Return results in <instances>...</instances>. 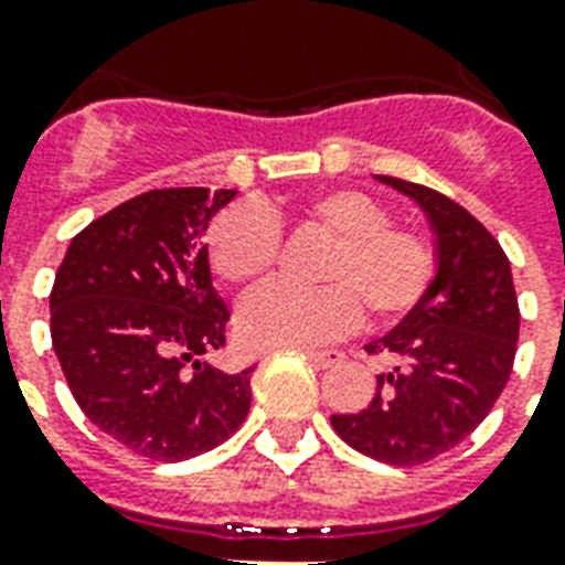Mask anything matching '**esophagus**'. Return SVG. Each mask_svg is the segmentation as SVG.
Listing matches in <instances>:
<instances>
[{
  "instance_id": "1",
  "label": "esophagus",
  "mask_w": 565,
  "mask_h": 565,
  "mask_svg": "<svg viewBox=\"0 0 565 565\" xmlns=\"http://www.w3.org/2000/svg\"><path fill=\"white\" fill-rule=\"evenodd\" d=\"M305 358H308L313 366H319V370H328V366L343 363V352H305Z\"/></svg>"
}]
</instances>
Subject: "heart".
<instances>
[{"instance_id": "b5f03b06", "label": "heart", "mask_w": 565, "mask_h": 565, "mask_svg": "<svg viewBox=\"0 0 565 565\" xmlns=\"http://www.w3.org/2000/svg\"><path fill=\"white\" fill-rule=\"evenodd\" d=\"M292 216L326 239L310 278L317 287L266 284L237 310V334L255 349H301L328 343L366 322L407 317L430 290L437 252L422 231L395 225L381 199L363 190H326L299 202ZM278 216L231 207L207 231V264L225 287L260 281L278 260Z\"/></svg>"}]
</instances>
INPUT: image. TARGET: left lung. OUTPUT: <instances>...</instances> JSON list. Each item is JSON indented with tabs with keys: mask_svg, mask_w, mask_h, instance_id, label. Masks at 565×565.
<instances>
[{
	"mask_svg": "<svg viewBox=\"0 0 565 565\" xmlns=\"http://www.w3.org/2000/svg\"><path fill=\"white\" fill-rule=\"evenodd\" d=\"M411 195L437 234V278L425 299L366 352L390 358L377 393L331 425L361 455L422 466L472 434L513 372L519 301L510 260L472 213L437 190L377 175Z\"/></svg>",
	"mask_w": 565,
	"mask_h": 565,
	"instance_id": "left-lung-1",
	"label": "left lung"
}]
</instances>
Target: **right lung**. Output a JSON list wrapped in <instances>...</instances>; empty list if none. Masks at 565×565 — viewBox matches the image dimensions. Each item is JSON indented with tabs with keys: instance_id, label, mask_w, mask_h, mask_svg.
Returning a JSON list of instances; mask_svg holds the SVG:
<instances>
[{
	"instance_id": "1",
	"label": "right lung",
	"mask_w": 565,
	"mask_h": 565,
	"mask_svg": "<svg viewBox=\"0 0 565 565\" xmlns=\"http://www.w3.org/2000/svg\"><path fill=\"white\" fill-rule=\"evenodd\" d=\"M237 190H149L78 231L49 292L52 349L84 416L149 460L204 455L243 425L252 370L222 372L228 308L202 234Z\"/></svg>"
}]
</instances>
